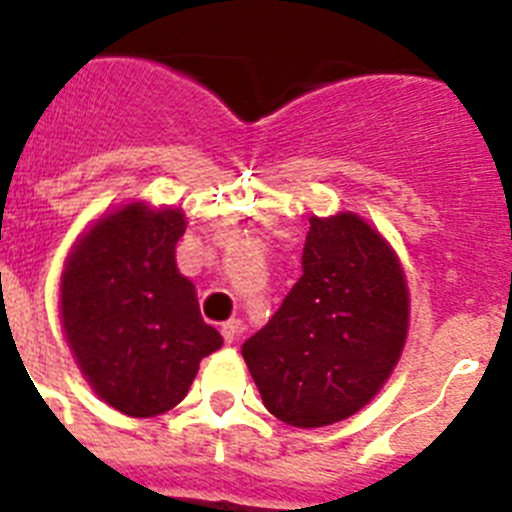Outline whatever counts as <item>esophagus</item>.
<instances>
[{"instance_id": "1", "label": "esophagus", "mask_w": 512, "mask_h": 512, "mask_svg": "<svg viewBox=\"0 0 512 512\" xmlns=\"http://www.w3.org/2000/svg\"><path fill=\"white\" fill-rule=\"evenodd\" d=\"M238 336H241V323H238V320H228V323H223V341L228 343V346L238 341Z\"/></svg>"}]
</instances>
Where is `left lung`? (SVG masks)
<instances>
[{
  "mask_svg": "<svg viewBox=\"0 0 512 512\" xmlns=\"http://www.w3.org/2000/svg\"><path fill=\"white\" fill-rule=\"evenodd\" d=\"M408 287L382 235L356 217H310L302 277L243 343L266 410L295 428L354 415L395 369L408 336Z\"/></svg>",
  "mask_w": 512,
  "mask_h": 512,
  "instance_id": "8db88e82",
  "label": "left lung"
}]
</instances>
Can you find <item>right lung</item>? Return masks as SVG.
Wrapping results in <instances>:
<instances>
[{
    "mask_svg": "<svg viewBox=\"0 0 512 512\" xmlns=\"http://www.w3.org/2000/svg\"><path fill=\"white\" fill-rule=\"evenodd\" d=\"M184 230L179 210L133 202L97 220L63 271V330L76 364L107 405L133 418L179 405L200 361L223 346L176 269Z\"/></svg>",
    "mask_w": 512,
    "mask_h": 512,
    "instance_id": "1",
    "label": "right lung"
}]
</instances>
